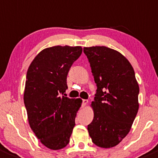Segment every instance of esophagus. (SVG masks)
I'll return each mask as SVG.
<instances>
[{
	"label": "esophagus",
	"mask_w": 158,
	"mask_h": 158,
	"mask_svg": "<svg viewBox=\"0 0 158 158\" xmlns=\"http://www.w3.org/2000/svg\"><path fill=\"white\" fill-rule=\"evenodd\" d=\"M87 103H88L87 100H85V99L82 100V107H85V106L87 104Z\"/></svg>",
	"instance_id": "obj_1"
}]
</instances>
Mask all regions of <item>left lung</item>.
I'll return each instance as SVG.
<instances>
[{"instance_id": "left-lung-1", "label": "left lung", "mask_w": 158, "mask_h": 158, "mask_svg": "<svg viewBox=\"0 0 158 158\" xmlns=\"http://www.w3.org/2000/svg\"><path fill=\"white\" fill-rule=\"evenodd\" d=\"M97 93L91 105L94 119L88 125L93 143L102 148L119 143L130 131L139 110V88L126 57L107 47L84 48Z\"/></svg>"}]
</instances>
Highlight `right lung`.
<instances>
[{"label":"right lung","mask_w":158,"mask_h":158,"mask_svg":"<svg viewBox=\"0 0 158 158\" xmlns=\"http://www.w3.org/2000/svg\"><path fill=\"white\" fill-rule=\"evenodd\" d=\"M82 52L81 47L54 46L36 56L26 74L24 104L29 126L36 136L51 150L69 144L80 98L64 97L67 76Z\"/></svg>","instance_id":"obj_1"}]
</instances>
